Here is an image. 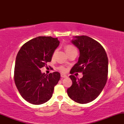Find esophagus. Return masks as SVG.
I'll return each instance as SVG.
<instances>
[{
    "instance_id": "1",
    "label": "esophagus",
    "mask_w": 124,
    "mask_h": 124,
    "mask_svg": "<svg viewBox=\"0 0 124 124\" xmlns=\"http://www.w3.org/2000/svg\"><path fill=\"white\" fill-rule=\"evenodd\" d=\"M61 78H67V76H66V75H63V74H61Z\"/></svg>"
}]
</instances>
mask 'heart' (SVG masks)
I'll return each instance as SVG.
<instances>
[{"mask_svg":"<svg viewBox=\"0 0 124 124\" xmlns=\"http://www.w3.org/2000/svg\"><path fill=\"white\" fill-rule=\"evenodd\" d=\"M65 50H66L67 53H68V52H71V51H72L76 50V49L75 47H74L73 46H72V45H66V47H65ZM56 50H55L53 54H52V57H54V56H55V54H56ZM59 70H60V71H61L62 72H65V71H66V69H65V68H64V67H62V66H61L60 68H59Z\"/></svg>","mask_w":124,"mask_h":124,"instance_id":"heart-1","label":"heart"}]
</instances>
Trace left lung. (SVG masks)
<instances>
[{
  "label": "left lung",
  "mask_w": 124,
  "mask_h": 124,
  "mask_svg": "<svg viewBox=\"0 0 124 124\" xmlns=\"http://www.w3.org/2000/svg\"><path fill=\"white\" fill-rule=\"evenodd\" d=\"M72 42L80 51L79 61L70 73L82 72L83 78H69L72 85L67 90L68 96L75 102L86 104L99 96L107 81L108 60L106 51L99 42L86 35L76 36Z\"/></svg>",
  "instance_id": "obj_1"
}]
</instances>
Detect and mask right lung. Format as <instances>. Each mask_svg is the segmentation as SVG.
<instances>
[{"label":"right lung","mask_w":124,"mask_h":124,"mask_svg":"<svg viewBox=\"0 0 124 124\" xmlns=\"http://www.w3.org/2000/svg\"><path fill=\"white\" fill-rule=\"evenodd\" d=\"M59 45L57 38L38 37L25 43L18 51L14 79L20 94L28 103L42 104L52 97L60 73L55 72L45 75L40 69L51 62Z\"/></svg>","instance_id":"obj_1"}]
</instances>
